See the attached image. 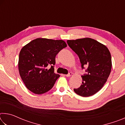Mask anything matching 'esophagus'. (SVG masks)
I'll use <instances>...</instances> for the list:
<instances>
[{
    "label": "esophagus",
    "instance_id": "obj_1",
    "mask_svg": "<svg viewBox=\"0 0 125 125\" xmlns=\"http://www.w3.org/2000/svg\"><path fill=\"white\" fill-rule=\"evenodd\" d=\"M64 75H65V77H71V75H72V73H71V72H70L69 73V74H64Z\"/></svg>",
    "mask_w": 125,
    "mask_h": 125
}]
</instances>
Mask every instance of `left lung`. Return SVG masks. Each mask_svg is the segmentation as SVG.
Returning <instances> with one entry per match:
<instances>
[{
    "label": "left lung",
    "instance_id": "obj_1",
    "mask_svg": "<svg viewBox=\"0 0 125 125\" xmlns=\"http://www.w3.org/2000/svg\"><path fill=\"white\" fill-rule=\"evenodd\" d=\"M67 43L80 59L82 69L86 72L82 75V84L74 89L79 95L88 97L98 92L109 77L112 62L111 54L106 46L91 38L67 40Z\"/></svg>",
    "mask_w": 125,
    "mask_h": 125
}]
</instances>
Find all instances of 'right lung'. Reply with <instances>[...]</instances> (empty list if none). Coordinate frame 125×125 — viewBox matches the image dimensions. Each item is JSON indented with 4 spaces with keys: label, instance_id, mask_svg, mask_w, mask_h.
I'll use <instances>...</instances> for the list:
<instances>
[{
    "label": "right lung",
    "instance_id": "obj_1",
    "mask_svg": "<svg viewBox=\"0 0 125 125\" xmlns=\"http://www.w3.org/2000/svg\"><path fill=\"white\" fill-rule=\"evenodd\" d=\"M67 46L63 40L37 38L21 50L19 72L26 87L35 94H42L51 89L60 77L54 72L56 55ZM48 65L52 66L49 70Z\"/></svg>",
    "mask_w": 125,
    "mask_h": 125
}]
</instances>
